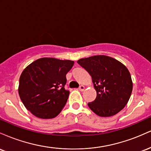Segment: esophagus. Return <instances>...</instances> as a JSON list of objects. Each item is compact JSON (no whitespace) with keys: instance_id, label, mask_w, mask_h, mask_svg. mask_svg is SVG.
Wrapping results in <instances>:
<instances>
[{"instance_id":"obj_1","label":"esophagus","mask_w":151,"mask_h":151,"mask_svg":"<svg viewBox=\"0 0 151 151\" xmlns=\"http://www.w3.org/2000/svg\"><path fill=\"white\" fill-rule=\"evenodd\" d=\"M84 89H85V86H83V85H81L79 87V91H83Z\"/></svg>"}]
</instances>
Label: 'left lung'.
Instances as JSON below:
<instances>
[{
	"instance_id": "1",
	"label": "left lung",
	"mask_w": 151,
	"mask_h": 151,
	"mask_svg": "<svg viewBox=\"0 0 151 151\" xmlns=\"http://www.w3.org/2000/svg\"><path fill=\"white\" fill-rule=\"evenodd\" d=\"M92 78L96 98L88 106L96 115H116L127 104L133 89V81L127 67L106 55H95L77 61Z\"/></svg>"
}]
</instances>
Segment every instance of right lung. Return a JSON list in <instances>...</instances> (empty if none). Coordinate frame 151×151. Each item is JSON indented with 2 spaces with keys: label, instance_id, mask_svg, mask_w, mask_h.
<instances>
[{
  "label": "right lung",
  "instance_id": "obj_1",
  "mask_svg": "<svg viewBox=\"0 0 151 151\" xmlns=\"http://www.w3.org/2000/svg\"><path fill=\"white\" fill-rule=\"evenodd\" d=\"M74 62L40 58L26 67L20 77L18 93L25 108L42 119L56 117L65 107L70 91L66 74Z\"/></svg>",
  "mask_w": 151,
  "mask_h": 151
}]
</instances>
